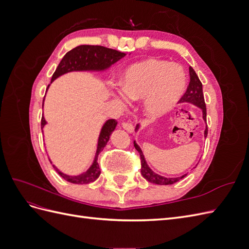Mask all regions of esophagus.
Returning a JSON list of instances; mask_svg holds the SVG:
<instances>
[{
  "label": "esophagus",
  "mask_w": 249,
  "mask_h": 249,
  "mask_svg": "<svg viewBox=\"0 0 249 249\" xmlns=\"http://www.w3.org/2000/svg\"><path fill=\"white\" fill-rule=\"evenodd\" d=\"M123 127L127 133H133L134 131V126L130 123H123Z\"/></svg>",
  "instance_id": "34e87169"
}]
</instances>
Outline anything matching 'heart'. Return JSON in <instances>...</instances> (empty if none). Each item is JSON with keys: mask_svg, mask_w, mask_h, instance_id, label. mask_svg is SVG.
Wrapping results in <instances>:
<instances>
[{"mask_svg": "<svg viewBox=\"0 0 249 249\" xmlns=\"http://www.w3.org/2000/svg\"><path fill=\"white\" fill-rule=\"evenodd\" d=\"M186 83V72L180 65L147 59L131 65L124 71L120 88L127 99H143L146 115L159 117L177 106L184 94Z\"/></svg>", "mask_w": 249, "mask_h": 249, "instance_id": "heart-1", "label": "heart"}]
</instances>
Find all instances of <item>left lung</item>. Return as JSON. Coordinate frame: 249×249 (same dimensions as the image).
Listing matches in <instances>:
<instances>
[{
	"label": "left lung",
	"mask_w": 249,
	"mask_h": 249,
	"mask_svg": "<svg viewBox=\"0 0 249 249\" xmlns=\"http://www.w3.org/2000/svg\"><path fill=\"white\" fill-rule=\"evenodd\" d=\"M189 74H190V82H189V86L187 88V91L183 95L182 99H180V102L182 103H190L194 106L198 107L202 111V118L205 122L207 123V108H206V104H205V99H203V94H202V84L199 81L196 72L194 71V70L190 66L189 67ZM140 127V124L136 125V129L135 131H138ZM208 135V126H206L205 129V138ZM134 146L138 150V153L140 155V160H141V175L144 178L147 182L157 184V185H172L177 182H178L179 179L184 178L186 175H183L182 177H178V178H165L162 177L158 173L154 172L152 169L149 168V166L146 163V160L144 158V155H143L142 150L140 146L137 144L136 141H134Z\"/></svg>",
	"instance_id": "1"
}]
</instances>
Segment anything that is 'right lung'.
<instances>
[{
	"label": "right lung",
	"mask_w": 249,
	"mask_h": 249,
	"mask_svg": "<svg viewBox=\"0 0 249 249\" xmlns=\"http://www.w3.org/2000/svg\"><path fill=\"white\" fill-rule=\"evenodd\" d=\"M126 54L113 49H108L101 46H79L67 52L65 56L60 61L58 67L56 69L54 74L52 77V82H54L57 78L62 76L64 73L71 71H103L116 63L118 60L124 58ZM50 85L48 86L49 89ZM44 102V99H43ZM43 107V104H42ZM47 124L46 119L43 115L41 118V130H43L44 125ZM117 125V122L115 119H108L106 123L102 126L99 139H97V146L93 162L85 172L81 173L79 176H69L66 173L60 171L55 165L53 167L56 169L60 177H62L65 180L72 184L84 185L92 183L100 177L101 170L99 163H97V158L100 153L106 146L107 142L110 139V135L115 130ZM43 132V131H42ZM50 160V159H49ZM51 162V160H50ZM52 163V162H51Z\"/></svg>",
	"instance_id": "right-lung-1"
}]
</instances>
